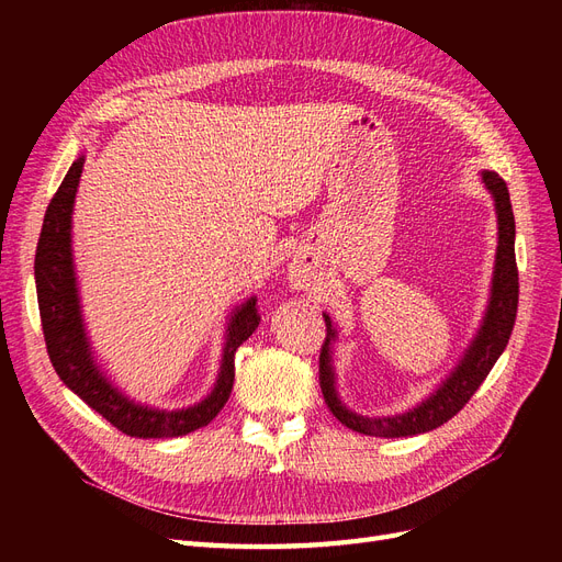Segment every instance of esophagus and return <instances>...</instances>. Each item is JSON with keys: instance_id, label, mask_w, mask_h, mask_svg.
I'll return each instance as SVG.
<instances>
[{"instance_id": "esophagus-1", "label": "esophagus", "mask_w": 562, "mask_h": 562, "mask_svg": "<svg viewBox=\"0 0 562 562\" xmlns=\"http://www.w3.org/2000/svg\"><path fill=\"white\" fill-rule=\"evenodd\" d=\"M291 283H293L295 288H307V285H312L310 267L304 265L302 260H297V262L291 265Z\"/></svg>"}]
</instances>
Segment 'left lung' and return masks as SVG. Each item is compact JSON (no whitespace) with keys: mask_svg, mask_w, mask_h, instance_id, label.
Returning <instances> with one entry per match:
<instances>
[{"mask_svg":"<svg viewBox=\"0 0 562 562\" xmlns=\"http://www.w3.org/2000/svg\"><path fill=\"white\" fill-rule=\"evenodd\" d=\"M485 187L495 199L497 211V225H499V244H497V258H495V274H492V293L487 312L483 316L481 330L473 337L464 359L457 363L450 372L448 380L440 384L434 394L422 401L413 411L394 417H363L351 413L349 407L339 401L335 389V370H333V356L330 345L337 337V330L328 314L326 318V342L321 347L318 356V382L323 398L330 407V413L345 424L347 429L359 431L366 436H382V438H398V436H415L431 431L440 424L452 419L469 398L475 394V389L483 384L490 375L492 366L497 363L502 351L512 337L516 312H518V267H516V220L512 199H508V187L495 171L481 173Z\"/></svg>","mask_w":562,"mask_h":562,"instance_id":"obj_1","label":"left lung"}]
</instances>
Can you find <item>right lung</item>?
I'll list each match as a JSON object with an SVG mask.
<instances>
[{"mask_svg": "<svg viewBox=\"0 0 562 562\" xmlns=\"http://www.w3.org/2000/svg\"><path fill=\"white\" fill-rule=\"evenodd\" d=\"M81 168L83 157L70 166L58 192L50 199L35 255L37 302L48 359L65 386H70L83 403L126 436L176 438L206 427L223 411L232 394L236 349L246 342L260 323L255 297L246 300L232 314L215 386L201 403L182 407V411H157V407L138 405L124 396L98 368L87 330H83L72 262V209Z\"/></svg>", "mask_w": 562, "mask_h": 562, "instance_id": "right-lung-1", "label": "right lung"}]
</instances>
